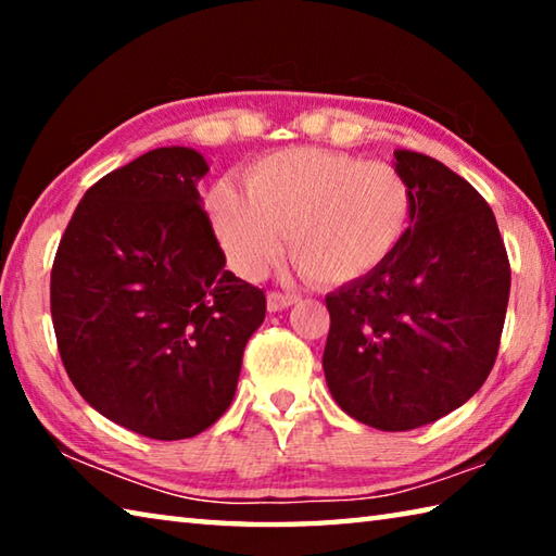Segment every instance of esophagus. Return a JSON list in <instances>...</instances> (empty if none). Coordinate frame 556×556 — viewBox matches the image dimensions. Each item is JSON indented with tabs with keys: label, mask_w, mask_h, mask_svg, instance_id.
I'll use <instances>...</instances> for the list:
<instances>
[{
	"label": "esophagus",
	"mask_w": 556,
	"mask_h": 556,
	"mask_svg": "<svg viewBox=\"0 0 556 556\" xmlns=\"http://www.w3.org/2000/svg\"><path fill=\"white\" fill-rule=\"evenodd\" d=\"M291 304H296L294 294H285V291H269L267 294L269 312H281V308H289Z\"/></svg>",
	"instance_id": "esophagus-1"
}]
</instances>
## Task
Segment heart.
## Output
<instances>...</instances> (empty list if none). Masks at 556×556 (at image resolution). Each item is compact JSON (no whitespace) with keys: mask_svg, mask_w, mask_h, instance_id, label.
I'll return each mask as SVG.
<instances>
[{"mask_svg":"<svg viewBox=\"0 0 556 556\" xmlns=\"http://www.w3.org/2000/svg\"><path fill=\"white\" fill-rule=\"evenodd\" d=\"M244 191L218 184L208 215L230 267L260 279L285 250L321 287H343L378 271L404 240L412 188L397 166L331 149L269 154L242 176Z\"/></svg>","mask_w":556,"mask_h":556,"instance_id":"obj_1","label":"heart"}]
</instances>
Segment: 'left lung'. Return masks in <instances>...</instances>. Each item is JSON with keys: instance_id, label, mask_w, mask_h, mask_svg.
Instances as JSON below:
<instances>
[{"instance_id": "left-lung-1", "label": "left lung", "mask_w": 556, "mask_h": 556, "mask_svg": "<svg viewBox=\"0 0 556 556\" xmlns=\"http://www.w3.org/2000/svg\"><path fill=\"white\" fill-rule=\"evenodd\" d=\"M394 159L414 225L378 271L326 296L324 372L353 419L407 431L446 417L491 375L510 262L491 205L466 178L407 149Z\"/></svg>"}]
</instances>
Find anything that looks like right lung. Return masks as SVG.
<instances>
[{
  "label": "right lung",
  "instance_id": "right-lung-1",
  "mask_svg": "<svg viewBox=\"0 0 556 556\" xmlns=\"http://www.w3.org/2000/svg\"><path fill=\"white\" fill-rule=\"evenodd\" d=\"M205 159L162 147L92 184L51 269L63 368L92 409L137 434H201L230 407L265 291L225 267L195 181Z\"/></svg>",
  "mask_w": 556,
  "mask_h": 556
}]
</instances>
